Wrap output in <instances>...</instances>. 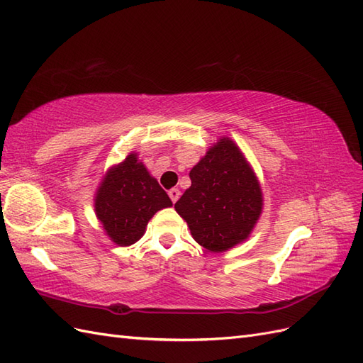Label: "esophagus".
Returning <instances> with one entry per match:
<instances>
[{
  "instance_id": "obj_1",
  "label": "esophagus",
  "mask_w": 363,
  "mask_h": 363,
  "mask_svg": "<svg viewBox=\"0 0 363 363\" xmlns=\"http://www.w3.org/2000/svg\"><path fill=\"white\" fill-rule=\"evenodd\" d=\"M169 196H170L172 202L174 203L176 201H178V199H179V196H181V191H179L178 189H172V190L169 191Z\"/></svg>"
}]
</instances>
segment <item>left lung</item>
Returning a JSON list of instances; mask_svg holds the SVG:
<instances>
[{"mask_svg":"<svg viewBox=\"0 0 363 363\" xmlns=\"http://www.w3.org/2000/svg\"><path fill=\"white\" fill-rule=\"evenodd\" d=\"M191 185L174 203L193 239L213 253L244 242L262 215L257 176L238 144L222 136L190 172Z\"/></svg>","mask_w":363,"mask_h":363,"instance_id":"obj_1","label":"left lung"}]
</instances>
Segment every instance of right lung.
<instances>
[{
    "mask_svg": "<svg viewBox=\"0 0 363 363\" xmlns=\"http://www.w3.org/2000/svg\"><path fill=\"white\" fill-rule=\"evenodd\" d=\"M93 202L106 236L119 247L138 242L155 213L173 206L136 152L110 167L102 176Z\"/></svg>",
    "mask_w": 363,
    "mask_h": 363,
    "instance_id": "right-lung-1",
    "label": "right lung"
}]
</instances>
